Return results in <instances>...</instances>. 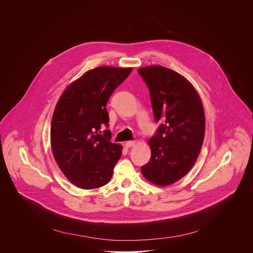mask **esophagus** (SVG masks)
Masks as SVG:
<instances>
[{
  "label": "esophagus",
  "mask_w": 253,
  "mask_h": 253,
  "mask_svg": "<svg viewBox=\"0 0 253 253\" xmlns=\"http://www.w3.org/2000/svg\"><path fill=\"white\" fill-rule=\"evenodd\" d=\"M135 144H136V141H135V140H130V141H127V142L125 143V146H126L127 148H129V147L135 146Z\"/></svg>",
  "instance_id": "obj_1"
}]
</instances>
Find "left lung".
Here are the masks:
<instances>
[{
  "label": "left lung",
  "instance_id": "left-lung-1",
  "mask_svg": "<svg viewBox=\"0 0 253 253\" xmlns=\"http://www.w3.org/2000/svg\"><path fill=\"white\" fill-rule=\"evenodd\" d=\"M146 83L154 119L160 125L148 144L149 162L141 172L150 182L166 186L185 176L203 144L205 116L194 87L177 72L162 66L138 69Z\"/></svg>",
  "mask_w": 253,
  "mask_h": 253
}]
</instances>
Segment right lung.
Listing matches in <instances>:
<instances>
[{"label":"right lung","instance_id":"add662e5","mask_svg":"<svg viewBox=\"0 0 253 253\" xmlns=\"http://www.w3.org/2000/svg\"><path fill=\"white\" fill-rule=\"evenodd\" d=\"M132 68L102 66L69 85L60 97L51 123L55 160L70 182L94 189L110 181L122 146L111 142L106 105Z\"/></svg>","mask_w":253,"mask_h":253}]
</instances>
